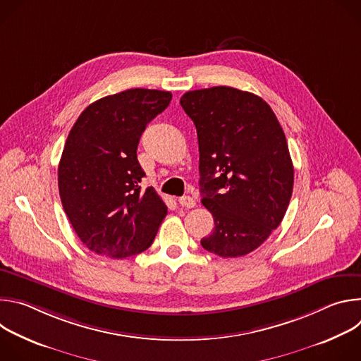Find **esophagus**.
<instances>
[{
    "mask_svg": "<svg viewBox=\"0 0 361 361\" xmlns=\"http://www.w3.org/2000/svg\"><path fill=\"white\" fill-rule=\"evenodd\" d=\"M178 202L180 205H183V207H187V209H192L195 207V200L191 197V195H183L178 198Z\"/></svg>",
    "mask_w": 361,
    "mask_h": 361,
    "instance_id": "1",
    "label": "esophagus"
}]
</instances>
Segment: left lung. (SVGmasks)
Segmentation results:
<instances>
[{"label":"left lung","instance_id":"1","mask_svg":"<svg viewBox=\"0 0 361 361\" xmlns=\"http://www.w3.org/2000/svg\"><path fill=\"white\" fill-rule=\"evenodd\" d=\"M180 104L197 128L201 202L214 217L201 245L245 255L280 226L293 194L284 131L262 97L233 87L187 91Z\"/></svg>","mask_w":361,"mask_h":361}]
</instances>
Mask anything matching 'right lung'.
Listing matches in <instances>:
<instances>
[{
    "label": "right lung",
    "mask_w": 361,
    "mask_h": 361,
    "mask_svg": "<svg viewBox=\"0 0 361 361\" xmlns=\"http://www.w3.org/2000/svg\"><path fill=\"white\" fill-rule=\"evenodd\" d=\"M170 91L131 88L99 98L77 118L59 166L64 212L91 251L126 259L147 250L167 205L145 177L137 147L147 124L171 101Z\"/></svg>",
    "instance_id": "obj_1"
}]
</instances>
